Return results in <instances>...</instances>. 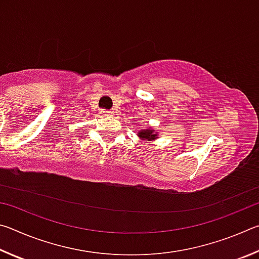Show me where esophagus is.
I'll return each mask as SVG.
<instances>
[{
  "instance_id": "34e87169",
  "label": "esophagus",
  "mask_w": 259,
  "mask_h": 259,
  "mask_svg": "<svg viewBox=\"0 0 259 259\" xmlns=\"http://www.w3.org/2000/svg\"><path fill=\"white\" fill-rule=\"evenodd\" d=\"M102 114L105 116H113L114 115V112L113 111H106V109H103Z\"/></svg>"
}]
</instances>
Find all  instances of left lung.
<instances>
[{
  "label": "left lung",
  "mask_w": 259,
  "mask_h": 259,
  "mask_svg": "<svg viewBox=\"0 0 259 259\" xmlns=\"http://www.w3.org/2000/svg\"><path fill=\"white\" fill-rule=\"evenodd\" d=\"M138 137L142 139L143 142H145V140H148V142H154L155 139L159 138V134H157L154 129L148 128V129L139 130Z\"/></svg>",
  "instance_id": "8db88e82"
}]
</instances>
